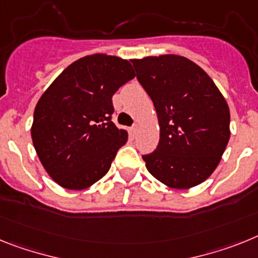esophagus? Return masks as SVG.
<instances>
[{
    "label": "esophagus",
    "mask_w": 258,
    "mask_h": 258,
    "mask_svg": "<svg viewBox=\"0 0 258 258\" xmlns=\"http://www.w3.org/2000/svg\"><path fill=\"white\" fill-rule=\"evenodd\" d=\"M136 134H138V126L131 127V130H130V135H131V138H135Z\"/></svg>",
    "instance_id": "esophagus-1"
}]
</instances>
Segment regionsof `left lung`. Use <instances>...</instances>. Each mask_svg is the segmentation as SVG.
<instances>
[{"mask_svg": "<svg viewBox=\"0 0 258 258\" xmlns=\"http://www.w3.org/2000/svg\"><path fill=\"white\" fill-rule=\"evenodd\" d=\"M160 123L156 151L143 156L165 185L188 189L207 180L230 139V109L209 75L175 54L132 59Z\"/></svg>", "mask_w": 258, "mask_h": 258, "instance_id": "left-lung-1", "label": "left lung"}]
</instances>
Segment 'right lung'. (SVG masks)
Listing matches in <instances>:
<instances>
[{
	"label": "right lung",
	"mask_w": 258,
	"mask_h": 258,
	"mask_svg": "<svg viewBox=\"0 0 258 258\" xmlns=\"http://www.w3.org/2000/svg\"><path fill=\"white\" fill-rule=\"evenodd\" d=\"M134 78L127 59L86 55L66 67L42 93L31 136L42 166L57 184L80 191L109 171L128 138L111 122V97Z\"/></svg>",
	"instance_id": "add662e5"
}]
</instances>
